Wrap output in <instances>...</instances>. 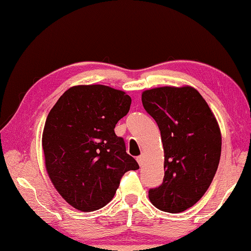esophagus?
I'll return each mask as SVG.
<instances>
[{"instance_id":"esophagus-1","label":"esophagus","mask_w":251,"mask_h":251,"mask_svg":"<svg viewBox=\"0 0 251 251\" xmlns=\"http://www.w3.org/2000/svg\"><path fill=\"white\" fill-rule=\"evenodd\" d=\"M137 161H138V164H139V166H143V164H144V155H141V156H138L137 158Z\"/></svg>"}]
</instances>
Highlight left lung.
<instances>
[{
    "mask_svg": "<svg viewBox=\"0 0 251 251\" xmlns=\"http://www.w3.org/2000/svg\"><path fill=\"white\" fill-rule=\"evenodd\" d=\"M164 147L163 184L148 192L156 208L177 214L193 207L209 188L222 154V133L207 101L192 86H163L142 94Z\"/></svg>",
    "mask_w": 251,
    "mask_h": 251,
    "instance_id": "obj_1",
    "label": "left lung"
}]
</instances>
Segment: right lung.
Here are the masks:
<instances>
[{"mask_svg": "<svg viewBox=\"0 0 251 251\" xmlns=\"http://www.w3.org/2000/svg\"><path fill=\"white\" fill-rule=\"evenodd\" d=\"M131 99L106 85H77L59 97L46 118L42 147L55 189L80 211L112 201L122 176L139 166L114 128Z\"/></svg>", "mask_w": 251, "mask_h": 251, "instance_id": "add662e5", "label": "right lung"}]
</instances>
